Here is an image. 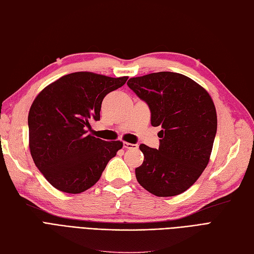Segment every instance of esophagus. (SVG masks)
<instances>
[{
	"label": "esophagus",
	"mask_w": 254,
	"mask_h": 254,
	"mask_svg": "<svg viewBox=\"0 0 254 254\" xmlns=\"http://www.w3.org/2000/svg\"><path fill=\"white\" fill-rule=\"evenodd\" d=\"M124 148H125V149H133V148H137V144L128 143V142H124Z\"/></svg>",
	"instance_id": "obj_1"
}]
</instances>
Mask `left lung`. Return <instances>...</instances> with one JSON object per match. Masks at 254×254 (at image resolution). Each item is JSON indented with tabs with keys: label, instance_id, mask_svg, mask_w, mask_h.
<instances>
[{
	"label": "left lung",
	"instance_id": "obj_1",
	"mask_svg": "<svg viewBox=\"0 0 254 254\" xmlns=\"http://www.w3.org/2000/svg\"><path fill=\"white\" fill-rule=\"evenodd\" d=\"M127 86L149 105L152 126L161 127L158 149L139 145L144 160L135 170L137 182L159 197L185 192L206 169L215 139L217 117L210 95L171 71L130 78Z\"/></svg>",
	"mask_w": 254,
	"mask_h": 254
}]
</instances>
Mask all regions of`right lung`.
Listing matches in <instances>:
<instances>
[{
	"mask_svg": "<svg viewBox=\"0 0 254 254\" xmlns=\"http://www.w3.org/2000/svg\"><path fill=\"white\" fill-rule=\"evenodd\" d=\"M127 77L112 78L88 71L72 72L46 86L28 114L29 149L35 165L56 189L78 194L99 181L121 141H104L87 134L100 120L103 98Z\"/></svg>",
	"mask_w": 254,
	"mask_h": 254,
	"instance_id": "add662e5",
	"label": "right lung"
}]
</instances>
